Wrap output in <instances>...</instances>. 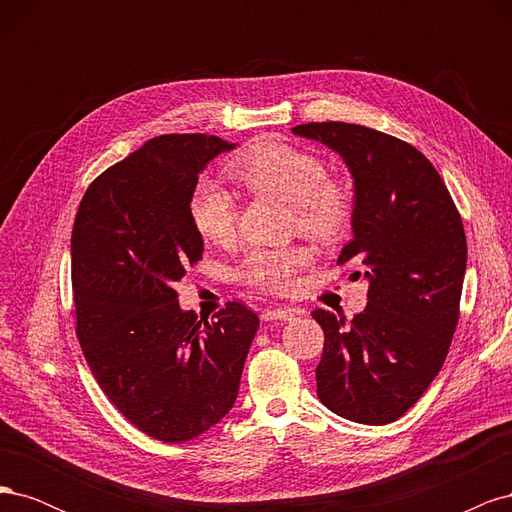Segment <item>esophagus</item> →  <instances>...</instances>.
<instances>
[{
	"mask_svg": "<svg viewBox=\"0 0 512 512\" xmlns=\"http://www.w3.org/2000/svg\"><path fill=\"white\" fill-rule=\"evenodd\" d=\"M294 316H299V309L294 307H267L262 312V320H292Z\"/></svg>",
	"mask_w": 512,
	"mask_h": 512,
	"instance_id": "34e87169",
	"label": "esophagus"
}]
</instances>
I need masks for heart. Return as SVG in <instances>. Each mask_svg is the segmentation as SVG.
Returning a JSON list of instances; mask_svg holds the SVG:
<instances>
[{
  "mask_svg": "<svg viewBox=\"0 0 512 512\" xmlns=\"http://www.w3.org/2000/svg\"><path fill=\"white\" fill-rule=\"evenodd\" d=\"M228 173L254 194L288 200L299 230L309 237L337 239L350 222L348 192L329 181L327 166L314 153L282 143H262L232 160ZM190 218L205 239L228 243L237 232V200L220 181L200 179L190 196ZM309 260L312 254L303 245L254 250L245 256L239 277L265 292H288Z\"/></svg>",
  "mask_w": 512,
  "mask_h": 512,
  "instance_id": "obj_1",
  "label": "heart"
}]
</instances>
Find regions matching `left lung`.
Masks as SVG:
<instances>
[{
    "instance_id": "1",
    "label": "left lung",
    "mask_w": 512,
    "mask_h": 512,
    "mask_svg": "<svg viewBox=\"0 0 512 512\" xmlns=\"http://www.w3.org/2000/svg\"><path fill=\"white\" fill-rule=\"evenodd\" d=\"M339 153L354 181L352 241L339 262L363 267L367 305L352 320L327 309L318 397L354 423L404 416L438 376L459 320L468 245L461 215L433 164L412 145L356 123L294 126Z\"/></svg>"
}]
</instances>
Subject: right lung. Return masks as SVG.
<instances>
[{
  "label": "right lung",
  "instance_id": "obj_1",
  "mask_svg": "<svg viewBox=\"0 0 512 512\" xmlns=\"http://www.w3.org/2000/svg\"><path fill=\"white\" fill-rule=\"evenodd\" d=\"M237 145L207 134L147 141L89 185L72 228L76 337L113 406L147 436L188 442L235 406L258 316L226 303L209 322L175 284L203 258L190 218L198 175Z\"/></svg>",
  "mask_w": 512,
  "mask_h": 512
}]
</instances>
